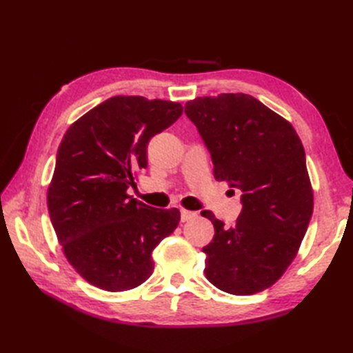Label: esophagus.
I'll list each match as a JSON object with an SVG mask.
<instances>
[{"instance_id": "1", "label": "esophagus", "mask_w": 353, "mask_h": 353, "mask_svg": "<svg viewBox=\"0 0 353 353\" xmlns=\"http://www.w3.org/2000/svg\"><path fill=\"white\" fill-rule=\"evenodd\" d=\"M181 219H182V221L194 220V219H197V212L188 211V209H182V211H181Z\"/></svg>"}]
</instances>
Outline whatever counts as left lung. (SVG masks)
Wrapping results in <instances>:
<instances>
[{"label":"left lung","instance_id":"8db88e82","mask_svg":"<svg viewBox=\"0 0 353 353\" xmlns=\"http://www.w3.org/2000/svg\"><path fill=\"white\" fill-rule=\"evenodd\" d=\"M185 114L212 156L215 181L241 190L232 228L211 211L205 274L221 291L249 296L272 287L296 258L314 209L302 141L290 121L247 94L199 97Z\"/></svg>","mask_w":353,"mask_h":353}]
</instances>
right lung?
<instances>
[{"label": "right lung", "mask_w": 353, "mask_h": 353, "mask_svg": "<svg viewBox=\"0 0 353 353\" xmlns=\"http://www.w3.org/2000/svg\"><path fill=\"white\" fill-rule=\"evenodd\" d=\"M181 103L117 95L74 121L59 145L47 191L63 254L89 283L137 288L153 273L152 253L181 221L127 194L147 168V145L182 115Z\"/></svg>", "instance_id": "obj_1"}]
</instances>
